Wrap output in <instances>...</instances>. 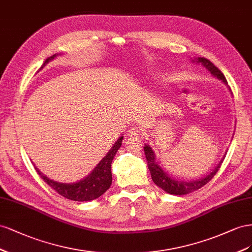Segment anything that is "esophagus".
<instances>
[{"mask_svg": "<svg viewBox=\"0 0 252 252\" xmlns=\"http://www.w3.org/2000/svg\"><path fill=\"white\" fill-rule=\"evenodd\" d=\"M141 130L138 127V126H133L131 127L130 130L127 131V135L131 136V137H135V136H138V135H141Z\"/></svg>", "mask_w": 252, "mask_h": 252, "instance_id": "esophagus-1", "label": "esophagus"}]
</instances>
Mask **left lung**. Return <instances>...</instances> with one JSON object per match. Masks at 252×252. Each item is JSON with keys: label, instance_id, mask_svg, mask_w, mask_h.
Wrapping results in <instances>:
<instances>
[{"label": "left lung", "instance_id": "8db88e82", "mask_svg": "<svg viewBox=\"0 0 252 252\" xmlns=\"http://www.w3.org/2000/svg\"><path fill=\"white\" fill-rule=\"evenodd\" d=\"M197 62L203 63L204 66L208 70H209L213 76L218 77L219 79H220V80L227 83V80H226L224 74H222L221 71L217 66H215L210 60H208L203 57V58H198ZM145 153H146V157L148 160V167L151 172V176H152L153 182L158 187H160L162 190L166 191L167 193L174 194V195H184V194H188L192 191H195L199 188H202L203 186H205L207 183H209L214 177V175L218 173V171L220 170L222 161H224V158H222V160H220V162L218 164V167L215 168L209 175H207L206 177H204L202 179H196V181H191V182H178V181H174V179L170 178L161 170V168L155 162L154 152L149 146L145 147Z\"/></svg>", "mask_w": 252, "mask_h": 252}]
</instances>
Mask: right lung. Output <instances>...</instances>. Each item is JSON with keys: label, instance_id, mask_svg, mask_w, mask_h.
I'll return each mask as SVG.
<instances>
[{"label": "right lung", "instance_id": "obj_1", "mask_svg": "<svg viewBox=\"0 0 252 252\" xmlns=\"http://www.w3.org/2000/svg\"><path fill=\"white\" fill-rule=\"evenodd\" d=\"M54 57H49L48 59L45 60L43 63V66L49 61L54 59ZM124 137H120L116 143L113 146V148L109 151L102 160L100 161L97 167L94 169L92 173L86 176L82 181L75 183V184H60L54 181H50L46 176L42 175L38 171L40 177L44 181L49 187L58 192L60 195L65 197L70 200H76V202H89V200L96 199L99 196H101L102 194L110 188L112 185V169L111 164L113 161L114 156L116 155L118 149L121 146V141Z\"/></svg>", "mask_w": 252, "mask_h": 252}]
</instances>
